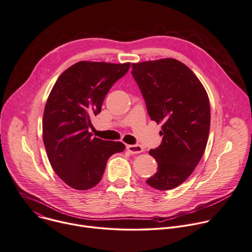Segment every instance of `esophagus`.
Instances as JSON below:
<instances>
[{"mask_svg":"<svg viewBox=\"0 0 252 252\" xmlns=\"http://www.w3.org/2000/svg\"><path fill=\"white\" fill-rule=\"evenodd\" d=\"M126 149L131 154H138V153L143 151L142 146L139 145V144H129V145H126Z\"/></svg>","mask_w":252,"mask_h":252,"instance_id":"1","label":"esophagus"}]
</instances>
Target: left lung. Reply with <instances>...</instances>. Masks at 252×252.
Returning a JSON list of instances; mask_svg holds the SVG:
<instances>
[{
  "instance_id": "1",
  "label": "left lung",
  "mask_w": 252,
  "mask_h": 252,
  "mask_svg": "<svg viewBox=\"0 0 252 252\" xmlns=\"http://www.w3.org/2000/svg\"><path fill=\"white\" fill-rule=\"evenodd\" d=\"M131 68L150 119L163 124L161 144L149 150L157 172L146 183L170 190L187 180L204 154L211 124L209 97L193 71L176 59L134 63Z\"/></svg>"
}]
</instances>
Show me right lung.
Masks as SVG:
<instances>
[{"label":"right lung","instance_id":"add662e5","mask_svg":"<svg viewBox=\"0 0 252 252\" xmlns=\"http://www.w3.org/2000/svg\"><path fill=\"white\" fill-rule=\"evenodd\" d=\"M130 63L80 61L57 79L47 99L42 134L52 169L68 186L88 190L102 179L108 159L125 150L120 141L92 138L91 118Z\"/></svg>","mask_w":252,"mask_h":252}]
</instances>
